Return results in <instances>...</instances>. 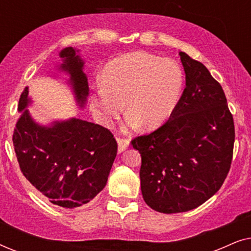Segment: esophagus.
Instances as JSON below:
<instances>
[{
  "label": "esophagus",
  "mask_w": 251,
  "mask_h": 251,
  "mask_svg": "<svg viewBox=\"0 0 251 251\" xmlns=\"http://www.w3.org/2000/svg\"><path fill=\"white\" fill-rule=\"evenodd\" d=\"M116 140H118L119 152H120V153L123 152V151H125V150L126 149V147L129 146V144H130L129 139H126V138H121V137H116Z\"/></svg>",
  "instance_id": "34e87169"
}]
</instances>
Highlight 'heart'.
<instances>
[{
	"mask_svg": "<svg viewBox=\"0 0 251 251\" xmlns=\"http://www.w3.org/2000/svg\"><path fill=\"white\" fill-rule=\"evenodd\" d=\"M183 84V72L175 60L146 52L123 54L106 65L92 107L108 126L119 118L126 102L129 125L153 130L173 115Z\"/></svg>",
	"mask_w": 251,
	"mask_h": 251,
	"instance_id": "obj_1",
	"label": "heart"
}]
</instances>
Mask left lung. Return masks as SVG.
<instances>
[{
    "instance_id": "obj_1",
    "label": "left lung",
    "mask_w": 251,
    "mask_h": 251,
    "mask_svg": "<svg viewBox=\"0 0 251 251\" xmlns=\"http://www.w3.org/2000/svg\"><path fill=\"white\" fill-rule=\"evenodd\" d=\"M179 56L186 87L176 109L155 131L131 140L142 155L144 201L163 214L198 208L222 187L235 138L222 85L200 61Z\"/></svg>"
}]
</instances>
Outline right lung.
I'll use <instances>...</instances> for the list:
<instances>
[{
	"mask_svg": "<svg viewBox=\"0 0 251 251\" xmlns=\"http://www.w3.org/2000/svg\"><path fill=\"white\" fill-rule=\"evenodd\" d=\"M73 48L61 50L60 70L70 82L80 107L89 95L83 60ZM28 88L19 98L20 116L12 140L20 170L26 179L51 203L74 209L90 202L106 186L118 153V143L104 126L70 119L50 126L34 122L27 106Z\"/></svg>",
	"mask_w": 251,
	"mask_h": 251,
	"instance_id": "right-lung-1",
	"label": "right lung"
}]
</instances>
